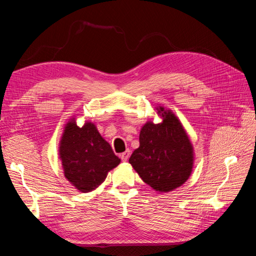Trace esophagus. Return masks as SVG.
Listing matches in <instances>:
<instances>
[{"label":"esophagus","mask_w":256,"mask_h":256,"mask_svg":"<svg viewBox=\"0 0 256 256\" xmlns=\"http://www.w3.org/2000/svg\"><path fill=\"white\" fill-rule=\"evenodd\" d=\"M129 157H130V150H127L126 152H124L120 154V158H122V161H127L129 159Z\"/></svg>","instance_id":"34e87169"}]
</instances>
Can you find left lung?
I'll return each mask as SVG.
<instances>
[{"label":"left lung","instance_id":"8db88e82","mask_svg":"<svg viewBox=\"0 0 256 256\" xmlns=\"http://www.w3.org/2000/svg\"><path fill=\"white\" fill-rule=\"evenodd\" d=\"M161 122H146L141 128L140 146L129 164L142 180L157 192L173 191L188 180L194 162V150L180 120L172 110L158 106Z\"/></svg>","mask_w":256,"mask_h":256}]
</instances>
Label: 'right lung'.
<instances>
[{
  "label": "right lung",
  "mask_w": 256,
  "mask_h": 256,
  "mask_svg": "<svg viewBox=\"0 0 256 256\" xmlns=\"http://www.w3.org/2000/svg\"><path fill=\"white\" fill-rule=\"evenodd\" d=\"M58 156L65 178L83 193L97 189L108 173L120 164L95 124L86 120L79 127L74 118L64 127Z\"/></svg>",
  "instance_id": "right-lung-1"
}]
</instances>
